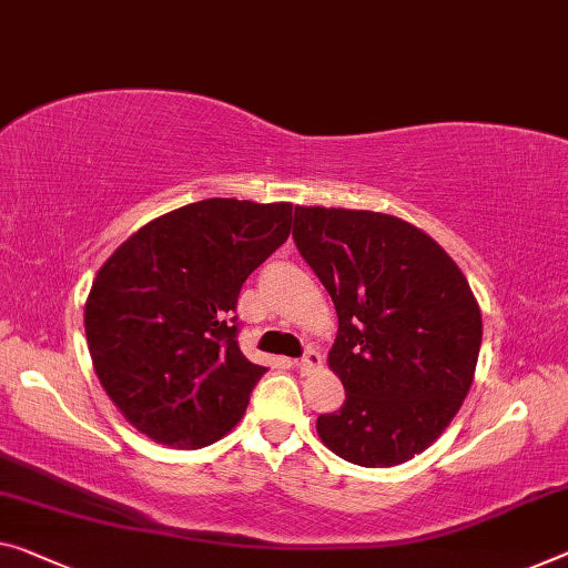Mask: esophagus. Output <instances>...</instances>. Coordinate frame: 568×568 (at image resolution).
I'll use <instances>...</instances> for the list:
<instances>
[{"label": "esophagus", "mask_w": 568, "mask_h": 568, "mask_svg": "<svg viewBox=\"0 0 568 568\" xmlns=\"http://www.w3.org/2000/svg\"><path fill=\"white\" fill-rule=\"evenodd\" d=\"M320 365H322V355L317 351H312V347L300 357V361H296V368H300L302 373H310L314 368H320Z\"/></svg>", "instance_id": "34e87169"}]
</instances>
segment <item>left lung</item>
<instances>
[{
  "label": "left lung",
  "instance_id": "left-lung-1",
  "mask_svg": "<svg viewBox=\"0 0 568 568\" xmlns=\"http://www.w3.org/2000/svg\"><path fill=\"white\" fill-rule=\"evenodd\" d=\"M292 239L339 322L327 361L345 404L320 414V439L361 467L412 459L473 386L483 314L465 274L394 215L296 205Z\"/></svg>",
  "mask_w": 568,
  "mask_h": 568
}]
</instances>
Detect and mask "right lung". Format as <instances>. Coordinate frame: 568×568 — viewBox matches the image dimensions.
I'll list each match as a JSON object with an SVG mask.
<instances>
[{
    "label": "right lung",
    "mask_w": 568,
    "mask_h": 568,
    "mask_svg": "<svg viewBox=\"0 0 568 568\" xmlns=\"http://www.w3.org/2000/svg\"><path fill=\"white\" fill-rule=\"evenodd\" d=\"M290 229V203L211 197L146 223L101 266L85 337L101 386L139 432L197 449L239 424L268 371L239 347V294Z\"/></svg>",
    "instance_id": "add662e5"
}]
</instances>
